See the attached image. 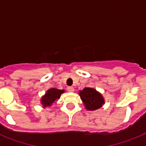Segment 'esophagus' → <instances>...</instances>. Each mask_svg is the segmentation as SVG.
<instances>
[{"instance_id": "esophagus-1", "label": "esophagus", "mask_w": 146, "mask_h": 146, "mask_svg": "<svg viewBox=\"0 0 146 146\" xmlns=\"http://www.w3.org/2000/svg\"><path fill=\"white\" fill-rule=\"evenodd\" d=\"M67 91L69 92H73L74 91V88L72 87V86H70V87L67 88Z\"/></svg>"}]
</instances>
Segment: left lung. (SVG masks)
I'll return each mask as SVG.
<instances>
[{
	"mask_svg": "<svg viewBox=\"0 0 146 146\" xmlns=\"http://www.w3.org/2000/svg\"><path fill=\"white\" fill-rule=\"evenodd\" d=\"M79 95L88 110H96L104 104L102 95L92 88H85L79 91Z\"/></svg>",
	"mask_w": 146,
	"mask_h": 146,
	"instance_id": "8db88e82",
	"label": "left lung"
}]
</instances>
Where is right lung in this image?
Masks as SVG:
<instances>
[{
    "mask_svg": "<svg viewBox=\"0 0 146 146\" xmlns=\"http://www.w3.org/2000/svg\"><path fill=\"white\" fill-rule=\"evenodd\" d=\"M64 93V90H58L56 88H50L46 92L44 96L41 99V103L44 108L51 106L57 99H60V95Z\"/></svg>",
    "mask_w": 146,
    "mask_h": 146,
    "instance_id": "add662e5",
    "label": "right lung"
}]
</instances>
